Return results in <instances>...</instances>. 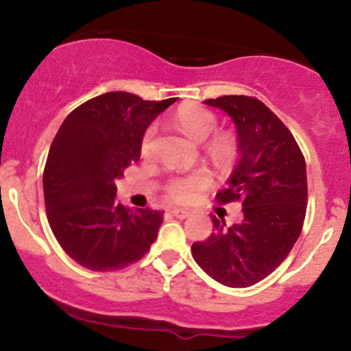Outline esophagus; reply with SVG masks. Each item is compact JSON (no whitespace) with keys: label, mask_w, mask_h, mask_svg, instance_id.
I'll return each mask as SVG.
<instances>
[{"label":"esophagus","mask_w":351,"mask_h":351,"mask_svg":"<svg viewBox=\"0 0 351 351\" xmlns=\"http://www.w3.org/2000/svg\"><path fill=\"white\" fill-rule=\"evenodd\" d=\"M170 213H171L173 216L178 217V219H186V217L191 215V213H189L188 209H183V208H173Z\"/></svg>","instance_id":"obj_1"}]
</instances>
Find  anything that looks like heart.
I'll return each instance as SVG.
<instances>
[{
    "label": "heart",
    "mask_w": 351,
    "mask_h": 351,
    "mask_svg": "<svg viewBox=\"0 0 351 351\" xmlns=\"http://www.w3.org/2000/svg\"><path fill=\"white\" fill-rule=\"evenodd\" d=\"M176 123L180 125L181 130L184 134L191 136V138L203 142L206 140L217 127V119L208 108L199 107V106H186L180 108L176 112ZM153 135H155V125L145 130L143 138H142V150L147 152L150 148ZM234 150V142L232 138L226 134H217L213 136L211 140V152L215 153L217 158L224 160L229 158ZM213 176L211 173L204 168H198L195 171L183 173V175H176L173 178L168 180L167 186V195L170 196L173 201H178V203H188V201H195L204 189L211 186Z\"/></svg>",
    "instance_id": "obj_1"
}]
</instances>
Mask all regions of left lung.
<instances>
[{
  "label": "left lung",
  "instance_id": "8db88e82",
  "mask_svg": "<svg viewBox=\"0 0 351 351\" xmlns=\"http://www.w3.org/2000/svg\"><path fill=\"white\" fill-rule=\"evenodd\" d=\"M231 117L239 160L216 199L241 201L244 219L191 245L196 264L228 287H249L267 277L299 239L307 209V170L289 128L261 100L223 95L204 100Z\"/></svg>",
  "mask_w": 351,
  "mask_h": 351
}]
</instances>
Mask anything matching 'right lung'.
Masks as SVG:
<instances>
[{
  "label": "right lung",
  "instance_id": "right-lung-1",
  "mask_svg": "<svg viewBox=\"0 0 351 351\" xmlns=\"http://www.w3.org/2000/svg\"><path fill=\"white\" fill-rule=\"evenodd\" d=\"M173 102L107 92L60 125L44 167V203L60 247L82 267L122 269L155 243L163 213L127 209L117 201L115 181L138 162L145 130Z\"/></svg>",
  "mask_w": 351,
  "mask_h": 351
}]
</instances>
